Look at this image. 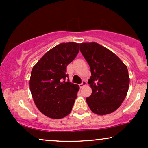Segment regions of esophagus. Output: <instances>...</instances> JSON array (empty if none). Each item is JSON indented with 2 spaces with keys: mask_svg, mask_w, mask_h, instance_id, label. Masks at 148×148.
<instances>
[{
  "mask_svg": "<svg viewBox=\"0 0 148 148\" xmlns=\"http://www.w3.org/2000/svg\"><path fill=\"white\" fill-rule=\"evenodd\" d=\"M86 84H87V83H86V81H83L82 83H81V84H79V87L81 88H82L83 87H84V86H86Z\"/></svg>",
  "mask_w": 148,
  "mask_h": 148,
  "instance_id": "esophagus-1",
  "label": "esophagus"
}]
</instances>
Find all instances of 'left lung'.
I'll list each match as a JSON object with an SVG mask.
<instances>
[{
	"mask_svg": "<svg viewBox=\"0 0 148 148\" xmlns=\"http://www.w3.org/2000/svg\"><path fill=\"white\" fill-rule=\"evenodd\" d=\"M80 51L90 67L88 84L91 95L86 98L94 113L103 115L115 111L126 97L130 86L127 66L103 46L96 43H81Z\"/></svg>",
	"mask_w": 148,
	"mask_h": 148,
	"instance_id": "1",
	"label": "left lung"
}]
</instances>
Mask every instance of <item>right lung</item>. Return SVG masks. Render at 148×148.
Masks as SVG:
<instances>
[{
    "label": "right lung",
    "instance_id": "1",
    "mask_svg": "<svg viewBox=\"0 0 148 148\" xmlns=\"http://www.w3.org/2000/svg\"><path fill=\"white\" fill-rule=\"evenodd\" d=\"M80 44L61 43L46 53L33 67L30 89L37 108L46 116L60 119L70 113L79 86L66 79L67 66L79 51Z\"/></svg>",
    "mask_w": 148,
    "mask_h": 148
}]
</instances>
